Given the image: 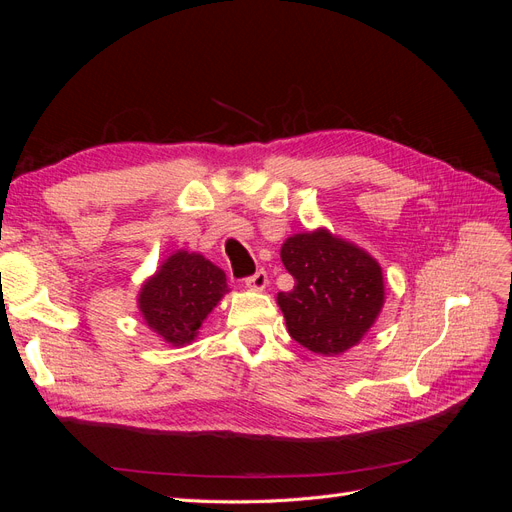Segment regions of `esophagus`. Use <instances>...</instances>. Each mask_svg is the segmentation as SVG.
Masks as SVG:
<instances>
[{
	"label": "esophagus",
	"mask_w": 512,
	"mask_h": 512,
	"mask_svg": "<svg viewBox=\"0 0 512 512\" xmlns=\"http://www.w3.org/2000/svg\"><path fill=\"white\" fill-rule=\"evenodd\" d=\"M269 284V275L265 271H256L252 277H247L245 280V286L252 288V290H265Z\"/></svg>",
	"instance_id": "1"
}]
</instances>
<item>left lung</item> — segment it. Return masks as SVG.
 Listing matches in <instances>:
<instances>
[{"mask_svg": "<svg viewBox=\"0 0 512 512\" xmlns=\"http://www.w3.org/2000/svg\"><path fill=\"white\" fill-rule=\"evenodd\" d=\"M280 256L294 288L277 305L294 342L322 356L359 346L384 307L380 262L327 228L288 237Z\"/></svg>", "mask_w": 512, "mask_h": 512, "instance_id": "left-lung-1", "label": "left lung"}]
</instances>
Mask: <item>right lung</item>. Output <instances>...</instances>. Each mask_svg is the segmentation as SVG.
<instances>
[{"label":"right lung","instance_id":"right-lung-1","mask_svg":"<svg viewBox=\"0 0 512 512\" xmlns=\"http://www.w3.org/2000/svg\"><path fill=\"white\" fill-rule=\"evenodd\" d=\"M228 292L226 273L203 254L179 250L143 282L136 303L147 327L162 342L183 348Z\"/></svg>","mask_w":512,"mask_h":512}]
</instances>
